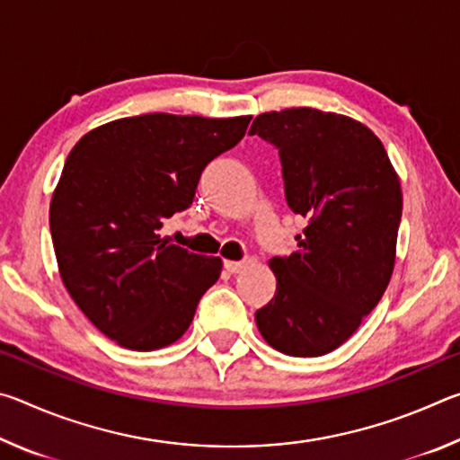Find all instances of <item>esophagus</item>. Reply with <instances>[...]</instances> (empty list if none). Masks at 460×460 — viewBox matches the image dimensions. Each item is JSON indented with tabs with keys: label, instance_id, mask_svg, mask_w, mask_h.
<instances>
[{
	"label": "esophagus",
	"instance_id": "obj_1",
	"mask_svg": "<svg viewBox=\"0 0 460 460\" xmlns=\"http://www.w3.org/2000/svg\"><path fill=\"white\" fill-rule=\"evenodd\" d=\"M249 263H252L249 260H243V261L229 260V261H225V270L231 271V274H241V271H243L249 266Z\"/></svg>",
	"mask_w": 460,
	"mask_h": 460
}]
</instances>
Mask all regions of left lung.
I'll return each mask as SVG.
<instances>
[{"label":"left lung","instance_id":"1","mask_svg":"<svg viewBox=\"0 0 460 460\" xmlns=\"http://www.w3.org/2000/svg\"><path fill=\"white\" fill-rule=\"evenodd\" d=\"M249 134L278 147L288 205L310 221L290 258L270 260L276 294L255 323L279 353L326 355L359 329L392 279L398 172L381 139L341 113L288 107L258 115Z\"/></svg>","mask_w":460,"mask_h":460}]
</instances>
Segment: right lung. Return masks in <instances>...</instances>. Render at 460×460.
Listing matches in <instances>:
<instances>
[{
	"mask_svg": "<svg viewBox=\"0 0 460 460\" xmlns=\"http://www.w3.org/2000/svg\"><path fill=\"white\" fill-rule=\"evenodd\" d=\"M249 121L136 115L91 129L68 154L50 200L58 271L75 305L118 345H172L219 279L221 258L168 243L158 229L192 205L202 170L239 144Z\"/></svg>",
	"mask_w": 460,
	"mask_h": 460,
	"instance_id": "obj_1",
	"label": "right lung"
}]
</instances>
